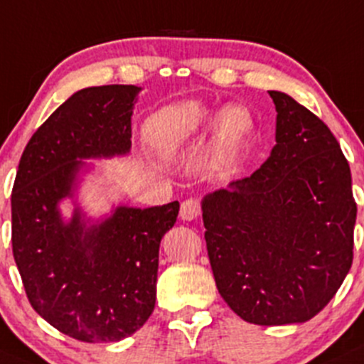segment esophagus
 Wrapping results in <instances>:
<instances>
[{
    "mask_svg": "<svg viewBox=\"0 0 364 364\" xmlns=\"http://www.w3.org/2000/svg\"><path fill=\"white\" fill-rule=\"evenodd\" d=\"M200 214V202L197 198H186L181 202V209H179V216L185 221H192Z\"/></svg>",
    "mask_w": 364,
    "mask_h": 364,
    "instance_id": "1",
    "label": "esophagus"
}]
</instances>
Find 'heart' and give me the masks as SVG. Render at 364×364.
Wrapping results in <instances>:
<instances>
[{
    "mask_svg": "<svg viewBox=\"0 0 364 364\" xmlns=\"http://www.w3.org/2000/svg\"><path fill=\"white\" fill-rule=\"evenodd\" d=\"M202 122H204V112H200L197 106L162 109L148 122L146 139L159 155L169 159L179 151V148L197 131ZM247 131H250L247 120L237 125L230 120L225 122L223 129H221L220 146H218V160L221 164L230 159Z\"/></svg>",
    "mask_w": 364,
    "mask_h": 364,
    "instance_id": "1",
    "label": "heart"
}]
</instances>
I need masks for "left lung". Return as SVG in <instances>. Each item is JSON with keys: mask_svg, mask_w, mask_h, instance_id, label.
Segmentation results:
<instances>
[{"mask_svg": "<svg viewBox=\"0 0 364 364\" xmlns=\"http://www.w3.org/2000/svg\"><path fill=\"white\" fill-rule=\"evenodd\" d=\"M275 146L250 178L202 200L218 291L259 326L305 323L353 265L355 200L347 159L328 125L270 90Z\"/></svg>", "mask_w": 364, "mask_h": 364, "instance_id": "obj_1", "label": "left lung"}]
</instances>
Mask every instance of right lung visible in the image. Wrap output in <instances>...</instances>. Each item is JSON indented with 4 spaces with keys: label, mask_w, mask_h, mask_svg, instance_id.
I'll return each instance as SVG.
<instances>
[{
    "label": "right lung",
    "mask_w": 364,
    "mask_h": 364,
    "mask_svg": "<svg viewBox=\"0 0 364 364\" xmlns=\"http://www.w3.org/2000/svg\"><path fill=\"white\" fill-rule=\"evenodd\" d=\"M136 85L89 87L73 94L33 134L11 190V247L33 309L80 342H118L151 316L159 247L179 202L120 208L87 227L76 208L64 223L82 159L131 150Z\"/></svg>",
    "instance_id": "right-lung-1"
}]
</instances>
